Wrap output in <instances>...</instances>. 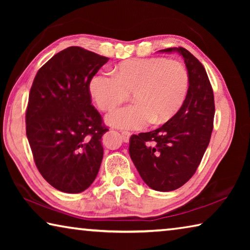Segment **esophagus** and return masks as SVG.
I'll return each instance as SVG.
<instances>
[{
  "mask_svg": "<svg viewBox=\"0 0 250 250\" xmlns=\"http://www.w3.org/2000/svg\"><path fill=\"white\" fill-rule=\"evenodd\" d=\"M130 135L131 134H130V132H128V131H122V132H121V138L125 142H129Z\"/></svg>",
  "mask_w": 250,
  "mask_h": 250,
  "instance_id": "34e87169",
  "label": "esophagus"
}]
</instances>
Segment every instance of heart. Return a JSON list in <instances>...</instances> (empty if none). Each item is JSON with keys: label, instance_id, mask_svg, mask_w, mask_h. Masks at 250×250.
<instances>
[{"label": "heart", "instance_id": "1", "mask_svg": "<svg viewBox=\"0 0 250 250\" xmlns=\"http://www.w3.org/2000/svg\"><path fill=\"white\" fill-rule=\"evenodd\" d=\"M189 75L183 62L164 57L121 62L112 76L98 74L89 83L92 100L101 111H112L131 94L134 104L110 113L107 124L121 129H139L151 122L163 125L184 104Z\"/></svg>", "mask_w": 250, "mask_h": 250}]
</instances>
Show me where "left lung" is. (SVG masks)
Segmentation results:
<instances>
[{
	"label": "left lung",
	"instance_id": "1",
	"mask_svg": "<svg viewBox=\"0 0 250 250\" xmlns=\"http://www.w3.org/2000/svg\"><path fill=\"white\" fill-rule=\"evenodd\" d=\"M189 75V89L180 111L159 129L131 135L129 153L145 183L159 192H170L184 185L196 172L208 146L215 113L214 94L204 66L183 47Z\"/></svg>",
	"mask_w": 250,
	"mask_h": 250
}]
</instances>
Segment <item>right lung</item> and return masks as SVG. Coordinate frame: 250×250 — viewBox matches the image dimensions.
I'll return each mask as SVG.
<instances>
[{
	"instance_id": "right-lung-1",
	"label": "right lung",
	"mask_w": 250,
	"mask_h": 250,
	"mask_svg": "<svg viewBox=\"0 0 250 250\" xmlns=\"http://www.w3.org/2000/svg\"><path fill=\"white\" fill-rule=\"evenodd\" d=\"M108 57L71 46L41 67L26 109V135L42 176L58 191L80 193L98 174L108 129L91 104L89 83Z\"/></svg>"
}]
</instances>
